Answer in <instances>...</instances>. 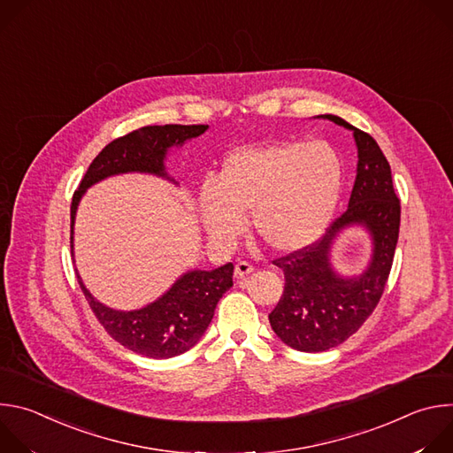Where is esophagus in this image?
<instances>
[{"mask_svg":"<svg viewBox=\"0 0 453 453\" xmlns=\"http://www.w3.org/2000/svg\"><path fill=\"white\" fill-rule=\"evenodd\" d=\"M252 273H254V267L249 265L247 262H240V264H236V267H234V276H236L238 280H243V278L250 276Z\"/></svg>","mask_w":453,"mask_h":453,"instance_id":"1","label":"esophagus"}]
</instances>
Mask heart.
<instances>
[{"instance_id": "heart-1", "label": "heart", "mask_w": 453, "mask_h": 453, "mask_svg": "<svg viewBox=\"0 0 453 453\" xmlns=\"http://www.w3.org/2000/svg\"><path fill=\"white\" fill-rule=\"evenodd\" d=\"M342 189V165L325 142H276L229 152L213 182L199 191V213L210 240L231 247L254 231L273 249L294 252L328 229Z\"/></svg>"}]
</instances>
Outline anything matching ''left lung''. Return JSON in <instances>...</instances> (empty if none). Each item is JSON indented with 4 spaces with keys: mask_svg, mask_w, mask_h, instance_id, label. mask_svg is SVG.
I'll use <instances>...</instances> for the list:
<instances>
[{
    "mask_svg": "<svg viewBox=\"0 0 453 453\" xmlns=\"http://www.w3.org/2000/svg\"><path fill=\"white\" fill-rule=\"evenodd\" d=\"M317 118L353 133L358 161L348 210L319 242L274 262L285 274V290L269 313L271 326L287 346L304 353L332 349L364 325L383 294L400 233V199L378 143L341 116ZM351 226L368 233L372 256L358 275L348 277L334 269L333 247Z\"/></svg>",
    "mask_w": 453,
    "mask_h": 453,
    "instance_id": "8db88e82",
    "label": "left lung"
}]
</instances>
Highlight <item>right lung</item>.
I'll use <instances>...</instances> for the list:
<instances>
[{"label":"right lung","mask_w":453,"mask_h":453,"mask_svg":"<svg viewBox=\"0 0 453 453\" xmlns=\"http://www.w3.org/2000/svg\"><path fill=\"white\" fill-rule=\"evenodd\" d=\"M208 125H150L111 142L89 165L72 203V256L75 262V219L84 193L96 182L123 175L147 173L179 184L166 172V156L199 138ZM77 271V269H75ZM79 285L105 332L127 349L149 358H172L196 346L206 334L217 303L233 287V264L213 271L189 269L156 301L136 310H116L100 303Z\"/></svg>","instance_id":"add662e5"}]
</instances>
